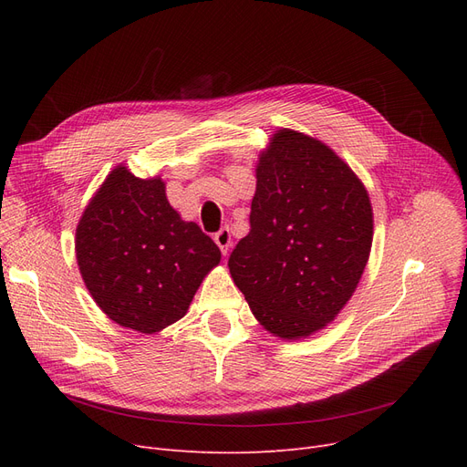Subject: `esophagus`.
I'll return each mask as SVG.
<instances>
[{
	"label": "esophagus",
	"mask_w": 467,
	"mask_h": 467,
	"mask_svg": "<svg viewBox=\"0 0 467 467\" xmlns=\"http://www.w3.org/2000/svg\"><path fill=\"white\" fill-rule=\"evenodd\" d=\"M213 240H215V244L219 246L221 254L227 255V252H229V248H231V231H229L227 227L219 229V231L213 234Z\"/></svg>",
	"instance_id": "esophagus-1"
}]
</instances>
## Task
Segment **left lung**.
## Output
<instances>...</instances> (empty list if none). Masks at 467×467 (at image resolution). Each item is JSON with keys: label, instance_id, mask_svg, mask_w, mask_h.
Returning a JSON list of instances; mask_svg holds the SVG:
<instances>
[{"label": "left lung", "instance_id": "left-lung-1", "mask_svg": "<svg viewBox=\"0 0 467 467\" xmlns=\"http://www.w3.org/2000/svg\"><path fill=\"white\" fill-rule=\"evenodd\" d=\"M373 210L363 183L327 145L278 130L257 166L250 233L231 276L261 326L301 338L333 322L363 275Z\"/></svg>", "mask_w": 467, "mask_h": 467}]
</instances>
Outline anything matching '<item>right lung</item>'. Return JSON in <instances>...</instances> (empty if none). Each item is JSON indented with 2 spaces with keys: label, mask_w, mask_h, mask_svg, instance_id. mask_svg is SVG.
I'll list each match as a JSON object with an SVG mask.
<instances>
[{
  "label": "right lung",
  "mask_w": 467,
  "mask_h": 467,
  "mask_svg": "<svg viewBox=\"0 0 467 467\" xmlns=\"http://www.w3.org/2000/svg\"><path fill=\"white\" fill-rule=\"evenodd\" d=\"M87 289L111 320L157 333L185 316L219 263L215 242L166 201L159 178L117 166L92 196L76 233Z\"/></svg>",
  "instance_id": "obj_1"
}]
</instances>
